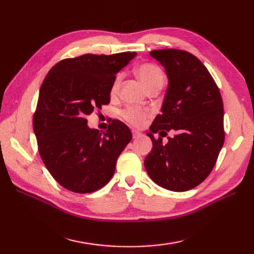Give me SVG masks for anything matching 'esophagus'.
I'll list each match as a JSON object with an SVG mask.
<instances>
[{"label":"esophagus","instance_id":"34e87169","mask_svg":"<svg viewBox=\"0 0 254 254\" xmlns=\"http://www.w3.org/2000/svg\"><path fill=\"white\" fill-rule=\"evenodd\" d=\"M132 135H133V138H138L139 136L142 135V133L141 132H138V131H132Z\"/></svg>","mask_w":254,"mask_h":254}]
</instances>
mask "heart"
Instances as JSON below:
<instances>
[{
  "label": "heart",
  "mask_w": 254,
  "mask_h": 254,
  "mask_svg": "<svg viewBox=\"0 0 254 254\" xmlns=\"http://www.w3.org/2000/svg\"><path fill=\"white\" fill-rule=\"evenodd\" d=\"M135 74L146 89L155 85H163L165 82V75L161 68L153 63H143L141 65H138L135 68ZM120 76H117L113 80L111 94H116L118 91L119 85H120ZM148 115L149 113L147 110L136 107H128L122 111V118L124 120L135 127L143 126Z\"/></svg>",
  "instance_id": "heart-1"
}]
</instances>
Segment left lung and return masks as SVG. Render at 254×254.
Segmentation results:
<instances>
[{"mask_svg": "<svg viewBox=\"0 0 254 254\" xmlns=\"http://www.w3.org/2000/svg\"><path fill=\"white\" fill-rule=\"evenodd\" d=\"M165 67L168 89L161 113L147 135L153 148L144 165L155 183L167 190H191L206 179L225 141L224 106L212 75L190 52L177 49L150 51ZM174 133L164 144L161 137ZM154 132H159L158 139Z\"/></svg>", "mask_w": 254, "mask_h": 254, "instance_id": "8db88e82", "label": "left lung"}]
</instances>
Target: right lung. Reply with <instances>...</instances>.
Wrapping results in <instances>:
<instances>
[{"label": "right lung", "instance_id": "add662e5", "mask_svg": "<svg viewBox=\"0 0 254 254\" xmlns=\"http://www.w3.org/2000/svg\"><path fill=\"white\" fill-rule=\"evenodd\" d=\"M136 56L84 55L64 59L42 83L34 115L38 150L55 180L75 193H91L110 181L118 157L132 139L126 124L112 120L102 134L87 116L110 102L117 73Z\"/></svg>", "mask_w": 254, "mask_h": 254}]
</instances>
